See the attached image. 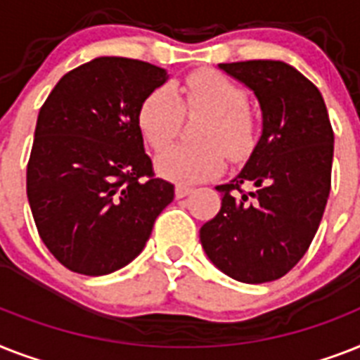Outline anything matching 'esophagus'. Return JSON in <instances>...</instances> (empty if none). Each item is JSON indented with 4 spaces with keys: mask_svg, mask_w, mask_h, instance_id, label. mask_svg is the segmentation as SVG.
I'll return each instance as SVG.
<instances>
[{
    "mask_svg": "<svg viewBox=\"0 0 360 360\" xmlns=\"http://www.w3.org/2000/svg\"><path fill=\"white\" fill-rule=\"evenodd\" d=\"M192 190H194V188H192V185L177 183V185H175V195H177V198H185V195H188Z\"/></svg>",
    "mask_w": 360,
    "mask_h": 360,
    "instance_id": "obj_1",
    "label": "esophagus"
}]
</instances>
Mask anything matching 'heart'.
<instances>
[{"label":"heart","instance_id":"b5f03b06","mask_svg":"<svg viewBox=\"0 0 360 360\" xmlns=\"http://www.w3.org/2000/svg\"><path fill=\"white\" fill-rule=\"evenodd\" d=\"M185 103L203 109L209 118L201 127V144H174L160 151L155 168L162 177L177 183L209 179L224 168L226 151L242 159L255 144L257 125L246 109V94L236 83L214 70H200L186 77L183 89ZM179 96L172 86L151 90L140 103V133L155 150L165 148L175 136L181 122Z\"/></svg>","mask_w":360,"mask_h":360}]
</instances>
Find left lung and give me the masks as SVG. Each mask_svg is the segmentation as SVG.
<instances>
[{
  "mask_svg": "<svg viewBox=\"0 0 360 360\" xmlns=\"http://www.w3.org/2000/svg\"><path fill=\"white\" fill-rule=\"evenodd\" d=\"M255 94L262 131L221 192L220 212L200 229L209 261L240 283L276 281L305 255L331 190L333 144L320 90L283 60L218 64ZM242 184L254 190L244 193Z\"/></svg>",
  "mask_w": 360,
  "mask_h": 360,
  "instance_id": "left-lung-1",
  "label": "left lung"
}]
</instances>
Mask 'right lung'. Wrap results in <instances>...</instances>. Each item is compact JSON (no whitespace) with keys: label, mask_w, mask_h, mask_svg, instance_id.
<instances>
[{"label":"right lung","mask_w":360,"mask_h":360,"mask_svg":"<svg viewBox=\"0 0 360 360\" xmlns=\"http://www.w3.org/2000/svg\"><path fill=\"white\" fill-rule=\"evenodd\" d=\"M165 68L98 57L60 77L38 112L27 200L53 257L83 276H107L142 253L174 185L153 177L140 103Z\"/></svg>","instance_id":"obj_1"}]
</instances>
